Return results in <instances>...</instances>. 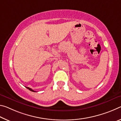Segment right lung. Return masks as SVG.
Segmentation results:
<instances>
[{"label":"right lung","instance_id":"right-lung-1","mask_svg":"<svg viewBox=\"0 0 121 121\" xmlns=\"http://www.w3.org/2000/svg\"><path fill=\"white\" fill-rule=\"evenodd\" d=\"M26 87L27 89H28L29 90H30V91H32V92H35V91H34V90H33L32 89H31L30 88H29V87Z\"/></svg>","mask_w":121,"mask_h":121}]
</instances>
